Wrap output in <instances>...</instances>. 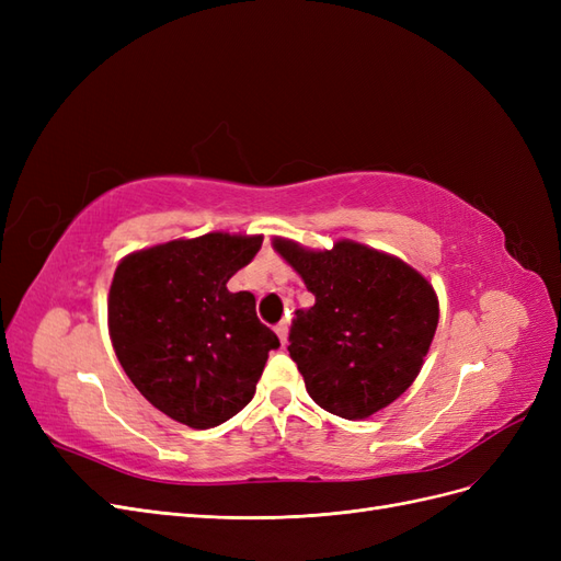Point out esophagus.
Listing matches in <instances>:
<instances>
[{"label": "esophagus", "mask_w": 561, "mask_h": 561, "mask_svg": "<svg viewBox=\"0 0 561 561\" xmlns=\"http://www.w3.org/2000/svg\"><path fill=\"white\" fill-rule=\"evenodd\" d=\"M276 334H278V339H280V344L285 346V344H287V322H285V320H280L278 325H276Z\"/></svg>", "instance_id": "esophagus-1"}]
</instances>
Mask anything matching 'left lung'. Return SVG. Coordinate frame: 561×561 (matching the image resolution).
<instances>
[{
    "mask_svg": "<svg viewBox=\"0 0 561 561\" xmlns=\"http://www.w3.org/2000/svg\"><path fill=\"white\" fill-rule=\"evenodd\" d=\"M274 248L316 297L295 311L287 346L313 402L355 421L398 400L435 336L433 285L393 254L353 241L307 250L274 239Z\"/></svg>",
    "mask_w": 561,
    "mask_h": 561,
    "instance_id": "1",
    "label": "left lung"
}]
</instances>
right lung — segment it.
<instances>
[{"mask_svg": "<svg viewBox=\"0 0 561 561\" xmlns=\"http://www.w3.org/2000/svg\"><path fill=\"white\" fill-rule=\"evenodd\" d=\"M262 236L206 233L133 252L116 266L107 320L128 379L184 426L206 431L252 400L278 336L250 293L227 283L252 262Z\"/></svg>", "mask_w": 561, "mask_h": 561, "instance_id": "add662e5", "label": "right lung"}]
</instances>
